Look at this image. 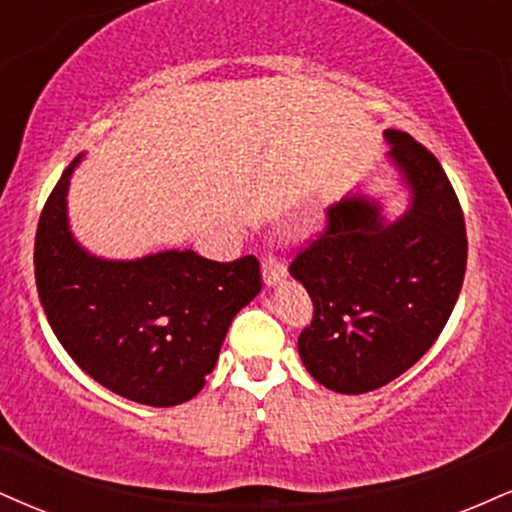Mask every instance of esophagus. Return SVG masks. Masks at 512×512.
Instances as JSON below:
<instances>
[{
  "instance_id": "1",
  "label": "esophagus",
  "mask_w": 512,
  "mask_h": 512,
  "mask_svg": "<svg viewBox=\"0 0 512 512\" xmlns=\"http://www.w3.org/2000/svg\"><path fill=\"white\" fill-rule=\"evenodd\" d=\"M262 276L264 281L269 283V286H274V283L283 281V276H286V264L281 262V257L272 255V252H267V255L262 257Z\"/></svg>"
}]
</instances>
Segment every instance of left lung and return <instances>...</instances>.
I'll return each instance as SVG.
<instances>
[{"instance_id": "1", "label": "left lung", "mask_w": 512, "mask_h": 512, "mask_svg": "<svg viewBox=\"0 0 512 512\" xmlns=\"http://www.w3.org/2000/svg\"><path fill=\"white\" fill-rule=\"evenodd\" d=\"M412 205L384 224L377 202L348 197L295 252L291 274L312 298L298 353L326 389L367 393L415 365L451 317L465 279L467 236L458 195L432 152L386 131Z\"/></svg>"}]
</instances>
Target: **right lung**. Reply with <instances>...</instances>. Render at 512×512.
Segmentation results:
<instances>
[{
    "instance_id": "1",
    "label": "right lung",
    "mask_w": 512,
    "mask_h": 512,
    "mask_svg": "<svg viewBox=\"0 0 512 512\" xmlns=\"http://www.w3.org/2000/svg\"><path fill=\"white\" fill-rule=\"evenodd\" d=\"M78 159L42 207L35 281L47 322L76 365L104 389L155 408L190 400L229 331L260 293V262H214L169 250L104 262L80 250L66 224V188Z\"/></svg>"
}]
</instances>
